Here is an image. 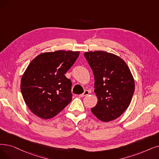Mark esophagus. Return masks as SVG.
<instances>
[{
	"instance_id": "1",
	"label": "esophagus",
	"mask_w": 159,
	"mask_h": 159,
	"mask_svg": "<svg viewBox=\"0 0 159 159\" xmlns=\"http://www.w3.org/2000/svg\"><path fill=\"white\" fill-rule=\"evenodd\" d=\"M89 93V90H85L83 93L79 95V96L80 97V98H82V97H84L86 95H88Z\"/></svg>"
}]
</instances>
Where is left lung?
Masks as SVG:
<instances>
[{"instance_id":"1","label":"left lung","mask_w":159,"mask_h":159,"mask_svg":"<svg viewBox=\"0 0 159 159\" xmlns=\"http://www.w3.org/2000/svg\"><path fill=\"white\" fill-rule=\"evenodd\" d=\"M84 57L93 73L94 92L98 101L91 109L99 120H116L129 107L134 92V80L122 58L105 51H90Z\"/></svg>"}]
</instances>
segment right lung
Segmentation results:
<instances>
[{
    "mask_svg": "<svg viewBox=\"0 0 159 159\" xmlns=\"http://www.w3.org/2000/svg\"><path fill=\"white\" fill-rule=\"evenodd\" d=\"M79 51H57L39 54L27 67L20 80V91L30 111L50 119L72 100L71 82L65 74L79 56Z\"/></svg>",
    "mask_w": 159,
    "mask_h": 159,
    "instance_id": "right-lung-1",
    "label": "right lung"
}]
</instances>
